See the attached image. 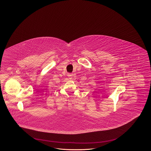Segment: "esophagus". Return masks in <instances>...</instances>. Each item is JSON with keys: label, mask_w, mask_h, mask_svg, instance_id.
Here are the masks:
<instances>
[{"label": "esophagus", "mask_w": 151, "mask_h": 151, "mask_svg": "<svg viewBox=\"0 0 151 151\" xmlns=\"http://www.w3.org/2000/svg\"><path fill=\"white\" fill-rule=\"evenodd\" d=\"M68 77H69L70 79H71L73 78V73H68Z\"/></svg>", "instance_id": "esophagus-1"}]
</instances>
